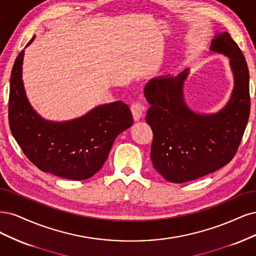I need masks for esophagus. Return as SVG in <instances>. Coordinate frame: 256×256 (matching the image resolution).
Segmentation results:
<instances>
[{
	"mask_svg": "<svg viewBox=\"0 0 256 256\" xmlns=\"http://www.w3.org/2000/svg\"><path fill=\"white\" fill-rule=\"evenodd\" d=\"M130 110H132V114H133L134 120L138 121V120H140V118L144 116V106L142 105V103L140 102V101H136V102H134L133 104H132Z\"/></svg>",
	"mask_w": 256,
	"mask_h": 256,
	"instance_id": "obj_1",
	"label": "esophagus"
}]
</instances>
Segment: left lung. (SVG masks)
<instances>
[{"label":"left lung","mask_w":256,"mask_h":256,"mask_svg":"<svg viewBox=\"0 0 256 256\" xmlns=\"http://www.w3.org/2000/svg\"><path fill=\"white\" fill-rule=\"evenodd\" d=\"M210 50L230 57L235 78L230 100L219 112L200 114L188 108L183 98L188 70L153 78L144 88L151 104L146 117L153 132L151 160L172 183L189 182L226 166L235 156L249 120V69L242 50L226 32L212 39Z\"/></svg>","instance_id":"8db88e82"}]
</instances>
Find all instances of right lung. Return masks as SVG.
Segmentation results:
<instances>
[{
  "mask_svg": "<svg viewBox=\"0 0 256 256\" xmlns=\"http://www.w3.org/2000/svg\"><path fill=\"white\" fill-rule=\"evenodd\" d=\"M23 56L24 50L14 64L8 102V121L16 142L41 171L73 180L92 178L102 168L116 137L133 124L128 106L117 101L71 121H46L32 108L24 92Z\"/></svg>",
  "mask_w": 256,
  "mask_h": 256,
  "instance_id": "add662e5",
  "label": "right lung"
}]
</instances>
